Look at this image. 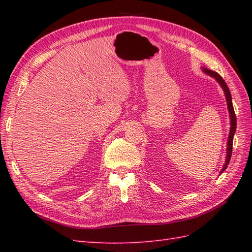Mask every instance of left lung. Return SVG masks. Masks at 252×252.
<instances>
[{
  "label": "left lung",
  "instance_id": "left-lung-1",
  "mask_svg": "<svg viewBox=\"0 0 252 252\" xmlns=\"http://www.w3.org/2000/svg\"><path fill=\"white\" fill-rule=\"evenodd\" d=\"M202 71L209 74V76L215 78L217 81L220 83V85L222 87L224 94H225L226 97V101H227V108H228V112H229V117H231V130H229V135H228V141H227V148H226V158H225V163H224L223 168L221 170V174L225 171V169L227 168V165L229 163V160H231L232 157V151H233V138H234V134L235 131H236V116H235V111H234V107H233V103H232V96H231V92H229V89L227 87V84L224 81L223 78L219 74L218 72L213 71V70H209L207 68H202Z\"/></svg>",
  "mask_w": 252,
  "mask_h": 252
}]
</instances>
